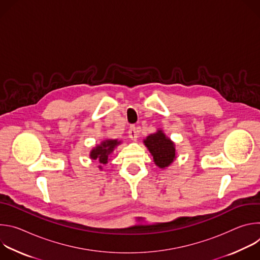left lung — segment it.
<instances>
[{"label": "left lung", "instance_id": "1", "mask_svg": "<svg viewBox=\"0 0 260 260\" xmlns=\"http://www.w3.org/2000/svg\"><path fill=\"white\" fill-rule=\"evenodd\" d=\"M121 144V141L118 140H105L100 145H96L93 149L90 151V158L95 160L98 159L101 166H99L100 170H103L102 166H105L108 164L109 156L111 153H113L115 148Z\"/></svg>", "mask_w": 260, "mask_h": 260}]
</instances>
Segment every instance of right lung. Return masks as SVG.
I'll list each match as a JSON object with an SVG mask.
<instances>
[{"label": "right lung", "instance_id": "right-lung-1", "mask_svg": "<svg viewBox=\"0 0 260 260\" xmlns=\"http://www.w3.org/2000/svg\"><path fill=\"white\" fill-rule=\"evenodd\" d=\"M144 145L153 156L155 166L159 169L168 168L176 159L175 144L160 128L148 136L144 140Z\"/></svg>", "mask_w": 260, "mask_h": 260}]
</instances>
